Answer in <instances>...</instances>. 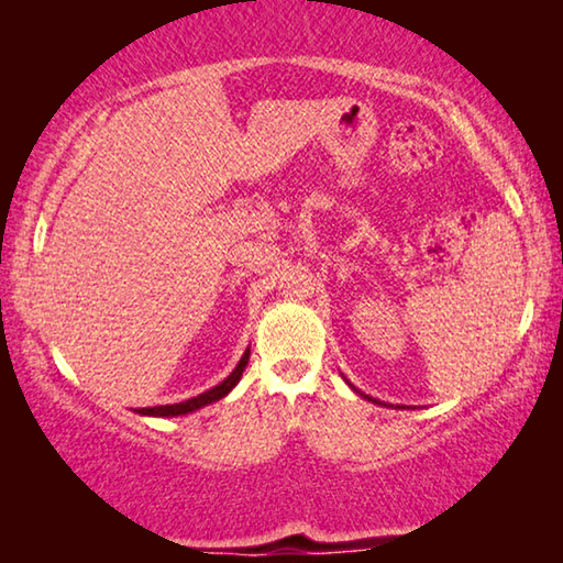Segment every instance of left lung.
Returning a JSON list of instances; mask_svg holds the SVG:
<instances>
[{"label": "left lung", "mask_w": 563, "mask_h": 563, "mask_svg": "<svg viewBox=\"0 0 563 563\" xmlns=\"http://www.w3.org/2000/svg\"><path fill=\"white\" fill-rule=\"evenodd\" d=\"M367 399H373V397H367ZM373 402H375V399H373Z\"/></svg>", "instance_id": "8db88e82"}]
</instances>
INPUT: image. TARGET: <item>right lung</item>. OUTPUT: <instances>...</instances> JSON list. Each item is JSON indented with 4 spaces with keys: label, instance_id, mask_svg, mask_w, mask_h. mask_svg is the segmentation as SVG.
I'll return each mask as SVG.
<instances>
[{
    "label": "right lung",
    "instance_id": "obj_1",
    "mask_svg": "<svg viewBox=\"0 0 563 563\" xmlns=\"http://www.w3.org/2000/svg\"><path fill=\"white\" fill-rule=\"evenodd\" d=\"M247 357H251V350H245V355L241 357V362H238V367L233 369L231 375H228L221 385H216L213 389H208V393L198 395V397H190L186 399V402H178V405H161V407H139L136 412L139 415H151V417H176V415H188L194 412V409L198 407H206L211 402H218V399L225 397L231 389L238 385V379H241L243 369L247 365Z\"/></svg>",
    "mask_w": 563,
    "mask_h": 563
}]
</instances>
